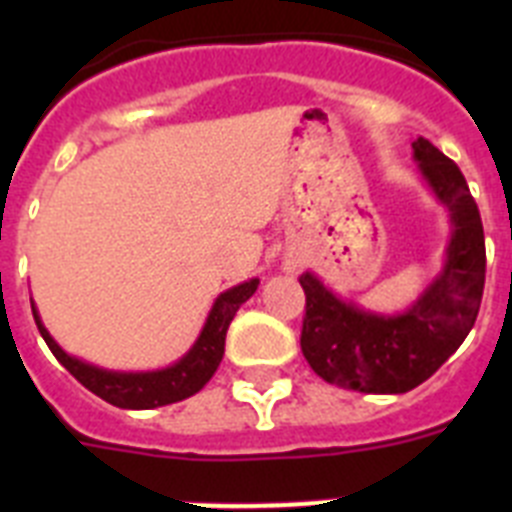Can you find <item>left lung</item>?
Instances as JSON below:
<instances>
[{"label":"left lung","mask_w":512,"mask_h":512,"mask_svg":"<svg viewBox=\"0 0 512 512\" xmlns=\"http://www.w3.org/2000/svg\"><path fill=\"white\" fill-rule=\"evenodd\" d=\"M420 179L449 210L451 238L438 277L405 312L384 315L333 295L312 271L305 289L302 354L325 382L364 395H402L436 374L477 320L485 289V230L467 179L431 140L413 143Z\"/></svg>","instance_id":"obj_1"}]
</instances>
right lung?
I'll return each mask as SVG.
<instances>
[{
    "instance_id": "add662e5",
    "label": "right lung",
    "mask_w": 512,
    "mask_h": 512,
    "mask_svg": "<svg viewBox=\"0 0 512 512\" xmlns=\"http://www.w3.org/2000/svg\"><path fill=\"white\" fill-rule=\"evenodd\" d=\"M256 287H259V279H248V282L225 289L223 295L215 300V305H212L210 315H207L205 325H202L200 336L192 343V348L182 359L174 361L166 369H156V372H112V369H102V366H94L89 361H81L76 356L66 354L53 341V336L48 333L43 320H40L35 302H30H33V318L43 341L48 343L53 356L89 392H94V395L115 405V408L151 410L161 408V405H171V402L187 400V397L200 392L210 382L220 361H223L225 333H228L230 320L235 318L238 307L256 292Z\"/></svg>"
}]
</instances>
